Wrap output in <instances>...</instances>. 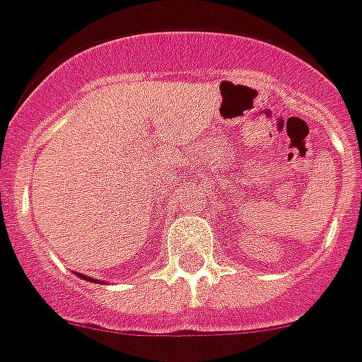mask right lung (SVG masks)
I'll return each mask as SVG.
<instances>
[{
    "label": "right lung",
    "instance_id": "1",
    "mask_svg": "<svg viewBox=\"0 0 362 362\" xmlns=\"http://www.w3.org/2000/svg\"><path fill=\"white\" fill-rule=\"evenodd\" d=\"M78 275H80V277H81V279H87V281H94V279L87 277V275H81V274H78ZM94 282H99V281H94Z\"/></svg>",
    "mask_w": 362,
    "mask_h": 362
}]
</instances>
